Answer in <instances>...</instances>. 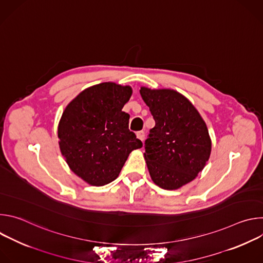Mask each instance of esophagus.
<instances>
[{
  "instance_id": "34e87169",
  "label": "esophagus",
  "mask_w": 263,
  "mask_h": 263,
  "mask_svg": "<svg viewBox=\"0 0 263 263\" xmlns=\"http://www.w3.org/2000/svg\"><path fill=\"white\" fill-rule=\"evenodd\" d=\"M136 136H137V138H138L139 140L143 141V140H144V138H145V133H144L143 131H139V132H137V133H136Z\"/></svg>"
}]
</instances>
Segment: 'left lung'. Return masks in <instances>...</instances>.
Listing matches in <instances>:
<instances>
[{
    "label": "left lung",
    "mask_w": 263,
    "mask_h": 263,
    "mask_svg": "<svg viewBox=\"0 0 263 263\" xmlns=\"http://www.w3.org/2000/svg\"><path fill=\"white\" fill-rule=\"evenodd\" d=\"M155 120L145 140V163L153 182L174 191L192 182L206 165L211 139L199 111L174 89L139 90Z\"/></svg>",
    "instance_id": "obj_1"
}]
</instances>
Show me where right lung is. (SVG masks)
<instances>
[{
    "mask_svg": "<svg viewBox=\"0 0 263 263\" xmlns=\"http://www.w3.org/2000/svg\"><path fill=\"white\" fill-rule=\"evenodd\" d=\"M131 96L129 85L100 83L81 91L61 116L60 152L69 168L92 186L116 180L129 154L142 146L122 110Z\"/></svg>",
    "mask_w": 263,
    "mask_h": 263,
    "instance_id": "1",
    "label": "right lung"
}]
</instances>
